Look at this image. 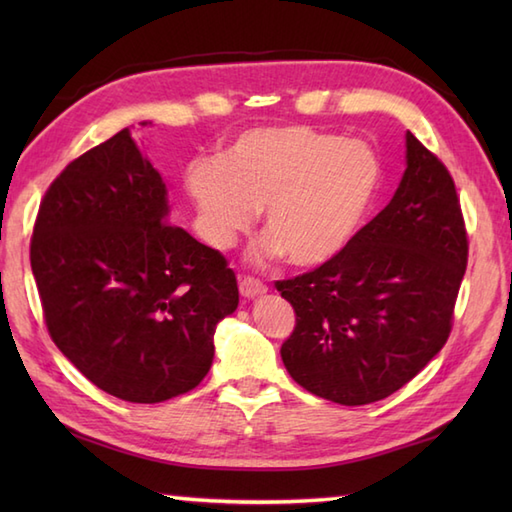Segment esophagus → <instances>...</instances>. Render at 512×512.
I'll return each mask as SVG.
<instances>
[{
  "instance_id": "1",
  "label": "esophagus",
  "mask_w": 512,
  "mask_h": 512,
  "mask_svg": "<svg viewBox=\"0 0 512 512\" xmlns=\"http://www.w3.org/2000/svg\"><path fill=\"white\" fill-rule=\"evenodd\" d=\"M239 295H242L244 299L262 297V295H266V286L259 279L242 277V279H239Z\"/></svg>"
}]
</instances>
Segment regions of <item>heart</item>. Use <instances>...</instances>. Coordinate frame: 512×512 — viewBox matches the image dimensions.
Here are the masks:
<instances>
[{
    "instance_id": "b5f03b06",
    "label": "heart",
    "mask_w": 512,
    "mask_h": 512,
    "mask_svg": "<svg viewBox=\"0 0 512 512\" xmlns=\"http://www.w3.org/2000/svg\"><path fill=\"white\" fill-rule=\"evenodd\" d=\"M383 184V162L365 140L306 125L246 129L217 158H195L184 189L204 237L231 248L264 209L250 262L286 255L292 266L330 262L361 231Z\"/></svg>"
}]
</instances>
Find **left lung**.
I'll use <instances>...</instances> for the list:
<instances>
[{
  "mask_svg": "<svg viewBox=\"0 0 512 512\" xmlns=\"http://www.w3.org/2000/svg\"><path fill=\"white\" fill-rule=\"evenodd\" d=\"M394 198L341 255L277 281L297 325L288 374L345 407L394 394L447 343L466 270L464 220L447 167L411 132Z\"/></svg>",
  "mask_w": 512,
  "mask_h": 512,
  "instance_id": "8db88e82",
  "label": "left lung"
}]
</instances>
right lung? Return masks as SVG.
Masks as SVG:
<instances>
[{"instance_id":"obj_1","label":"right lung","mask_w":512,"mask_h":512,"mask_svg":"<svg viewBox=\"0 0 512 512\" xmlns=\"http://www.w3.org/2000/svg\"><path fill=\"white\" fill-rule=\"evenodd\" d=\"M169 211L165 180L125 127L50 184L30 242L52 341L96 387L143 405L200 385L215 325L239 303L226 259Z\"/></svg>"}]
</instances>
